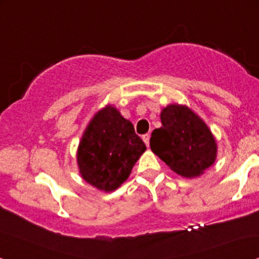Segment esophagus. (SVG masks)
I'll use <instances>...</instances> for the list:
<instances>
[{
    "label": "esophagus",
    "mask_w": 259,
    "mask_h": 259,
    "mask_svg": "<svg viewBox=\"0 0 259 259\" xmlns=\"http://www.w3.org/2000/svg\"><path fill=\"white\" fill-rule=\"evenodd\" d=\"M143 140L144 143L146 144V146H148V145H150V134H145V136H143Z\"/></svg>",
    "instance_id": "1"
}]
</instances>
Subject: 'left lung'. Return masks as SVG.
<instances>
[{"label":"left lung","instance_id":"obj_1","mask_svg":"<svg viewBox=\"0 0 259 259\" xmlns=\"http://www.w3.org/2000/svg\"><path fill=\"white\" fill-rule=\"evenodd\" d=\"M161 127L152 132L150 146L173 172L196 178L214 164L217 141L199 115L185 105L171 104L160 113Z\"/></svg>","mask_w":259,"mask_h":259}]
</instances>
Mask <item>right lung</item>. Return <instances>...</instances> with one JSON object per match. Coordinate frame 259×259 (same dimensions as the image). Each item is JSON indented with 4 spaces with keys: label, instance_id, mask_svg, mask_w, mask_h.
I'll return each mask as SVG.
<instances>
[{
    "label": "right lung",
    "instance_id": "obj_1",
    "mask_svg": "<svg viewBox=\"0 0 259 259\" xmlns=\"http://www.w3.org/2000/svg\"><path fill=\"white\" fill-rule=\"evenodd\" d=\"M145 151L132 122L108 104L95 113L81 137L76 152L80 176L95 189L112 192L128 179Z\"/></svg>",
    "mask_w": 259,
    "mask_h": 259
}]
</instances>
